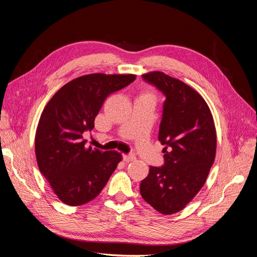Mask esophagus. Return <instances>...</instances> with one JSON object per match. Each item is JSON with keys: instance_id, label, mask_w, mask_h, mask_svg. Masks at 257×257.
<instances>
[{"instance_id": "esophagus-1", "label": "esophagus", "mask_w": 257, "mask_h": 257, "mask_svg": "<svg viewBox=\"0 0 257 257\" xmlns=\"http://www.w3.org/2000/svg\"><path fill=\"white\" fill-rule=\"evenodd\" d=\"M136 157L134 154H123V161L124 162H132L135 161Z\"/></svg>"}]
</instances>
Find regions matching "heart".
I'll return each mask as SVG.
<instances>
[{
  "label": "heart",
  "instance_id": "1",
  "mask_svg": "<svg viewBox=\"0 0 257 257\" xmlns=\"http://www.w3.org/2000/svg\"><path fill=\"white\" fill-rule=\"evenodd\" d=\"M142 96H144V97H150V98H152V94H151V93H149V92L144 93V94H143Z\"/></svg>",
  "mask_w": 257,
  "mask_h": 257
}]
</instances>
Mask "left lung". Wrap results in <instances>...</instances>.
<instances>
[{"label": "left lung", "mask_w": 257, "mask_h": 257, "mask_svg": "<svg viewBox=\"0 0 257 257\" xmlns=\"http://www.w3.org/2000/svg\"><path fill=\"white\" fill-rule=\"evenodd\" d=\"M166 99L159 141L165 148L164 165L150 166L141 183L148 204L163 214L182 210L203 188L216 151V132L209 106L198 92L162 72L143 75Z\"/></svg>", "instance_id": "1"}]
</instances>
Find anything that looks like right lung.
<instances>
[{"instance_id": "obj_1", "label": "right lung", "mask_w": 257, "mask_h": 257, "mask_svg": "<svg viewBox=\"0 0 257 257\" xmlns=\"http://www.w3.org/2000/svg\"><path fill=\"white\" fill-rule=\"evenodd\" d=\"M135 75L90 74L64 84L42 112L35 135L38 168L59 199L80 206L94 199L122 160L116 151L85 146L82 134L94 127L105 99Z\"/></svg>"}]
</instances>
